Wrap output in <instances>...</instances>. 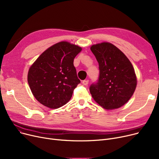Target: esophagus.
Here are the masks:
<instances>
[{
    "instance_id": "esophagus-1",
    "label": "esophagus",
    "mask_w": 159,
    "mask_h": 159,
    "mask_svg": "<svg viewBox=\"0 0 159 159\" xmlns=\"http://www.w3.org/2000/svg\"><path fill=\"white\" fill-rule=\"evenodd\" d=\"M88 82H89L88 80H84L82 81V84L84 85V86H87L88 84Z\"/></svg>"
}]
</instances>
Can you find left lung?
<instances>
[{"mask_svg": "<svg viewBox=\"0 0 159 159\" xmlns=\"http://www.w3.org/2000/svg\"><path fill=\"white\" fill-rule=\"evenodd\" d=\"M99 65V79L89 88L94 101L106 110H115L128 102L137 79L128 57L111 43L103 42L90 48Z\"/></svg>", "mask_w": 159, "mask_h": 159, "instance_id": "left-lung-1", "label": "left lung"}]
</instances>
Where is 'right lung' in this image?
I'll return each mask as SVG.
<instances>
[{"instance_id": "add662e5", "label": "right lung", "mask_w": 159, "mask_h": 159, "mask_svg": "<svg viewBox=\"0 0 159 159\" xmlns=\"http://www.w3.org/2000/svg\"><path fill=\"white\" fill-rule=\"evenodd\" d=\"M82 49L77 45L61 41L45 50L30 66L28 84L40 104L57 109L69 102L80 82L73 61Z\"/></svg>"}]
</instances>
